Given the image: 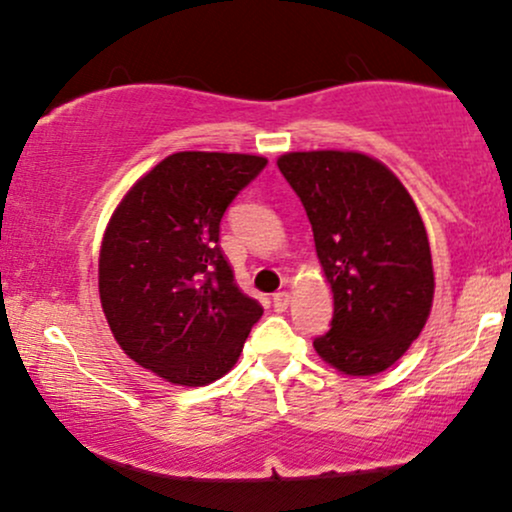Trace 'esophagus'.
Returning <instances> with one entry per match:
<instances>
[{"label": "esophagus", "instance_id": "34e87169", "mask_svg": "<svg viewBox=\"0 0 512 512\" xmlns=\"http://www.w3.org/2000/svg\"><path fill=\"white\" fill-rule=\"evenodd\" d=\"M289 293L286 291H279V293H274V298H272V305H274V310L276 313H284L286 308H289Z\"/></svg>", "mask_w": 512, "mask_h": 512}]
</instances>
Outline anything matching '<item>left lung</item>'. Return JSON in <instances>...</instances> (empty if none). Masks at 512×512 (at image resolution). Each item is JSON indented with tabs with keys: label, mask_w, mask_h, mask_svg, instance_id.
I'll use <instances>...</instances> for the list:
<instances>
[{
	"label": "left lung",
	"mask_w": 512,
	"mask_h": 512,
	"mask_svg": "<svg viewBox=\"0 0 512 512\" xmlns=\"http://www.w3.org/2000/svg\"><path fill=\"white\" fill-rule=\"evenodd\" d=\"M276 166L301 199L332 286V325L315 351L346 375L390 368L424 330L436 289L414 199L356 151H293Z\"/></svg>",
	"instance_id": "1"
}]
</instances>
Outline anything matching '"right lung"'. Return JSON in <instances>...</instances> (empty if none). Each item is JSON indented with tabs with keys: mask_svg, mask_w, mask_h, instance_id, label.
Here are the masks:
<instances>
[{
	"mask_svg": "<svg viewBox=\"0 0 512 512\" xmlns=\"http://www.w3.org/2000/svg\"><path fill=\"white\" fill-rule=\"evenodd\" d=\"M264 166L262 156L180 151L134 182L105 228L103 313L122 351L168 383L219 380L262 317L236 284L219 233Z\"/></svg>",
	"mask_w": 512,
	"mask_h": 512,
	"instance_id": "obj_1",
	"label": "right lung"
}]
</instances>
